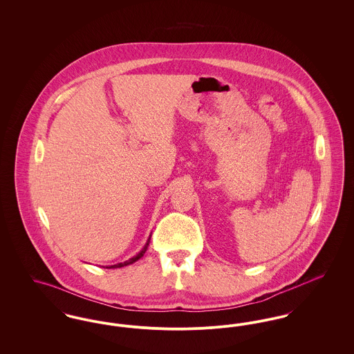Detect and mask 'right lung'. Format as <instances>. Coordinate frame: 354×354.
I'll return each mask as SVG.
<instances>
[{
    "label": "right lung",
    "mask_w": 354,
    "mask_h": 354,
    "mask_svg": "<svg viewBox=\"0 0 354 354\" xmlns=\"http://www.w3.org/2000/svg\"><path fill=\"white\" fill-rule=\"evenodd\" d=\"M149 243H150V237H149V240H147V243H146V245L143 247V250L140 251V252L138 253L136 256H134V257H131L130 260H127V261H124V263H118V264H114V266H107L106 268H122V267H124V266H130V264H133V263H135L136 260H139L143 254H145V252L147 251V247H149Z\"/></svg>",
    "instance_id": "right-lung-1"
}]
</instances>
